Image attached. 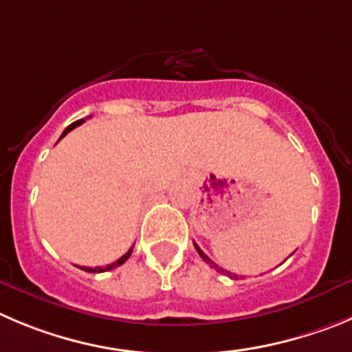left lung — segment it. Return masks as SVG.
I'll return each mask as SVG.
<instances>
[{
	"label": "left lung",
	"mask_w": 352,
	"mask_h": 352,
	"mask_svg": "<svg viewBox=\"0 0 352 352\" xmlns=\"http://www.w3.org/2000/svg\"><path fill=\"white\" fill-rule=\"evenodd\" d=\"M193 246H195V250H197V253H199V254H201V258H202V260H204V262H206V263H209V265H211V267H214V269H216V270H218V272H221V274H227V276H230V272H228V270H223V269H220V267L216 265V263H214V262H212L211 258H209V256H208V254H206V253H204V251H202V250H201V248H199V246H197V244L193 243ZM232 277H234V279H237V276H232Z\"/></svg>",
	"instance_id": "8db88e82"
}]
</instances>
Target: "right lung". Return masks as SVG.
Wrapping results in <instances>:
<instances>
[{"label":"right lung","instance_id":"obj_1","mask_svg":"<svg viewBox=\"0 0 352 352\" xmlns=\"http://www.w3.org/2000/svg\"><path fill=\"white\" fill-rule=\"evenodd\" d=\"M83 122H85V120H83V118H82V120H76V122H73V124H71V125H67V127L64 129L63 136L59 138V141L63 140L64 136H66L67 132H69V131H73V129H75V127H78V125H82ZM132 248H134V246H132ZM132 248H131V250L127 251V253L124 254V256H120V258H118L117 262L109 263V265H106V267H94V269H92V267H80V269H82V270H85V272H94V274H96V272H104V270H111V269H115V267H120L122 263H124V262H127V258L131 256V253H132Z\"/></svg>","mask_w":352,"mask_h":352}]
</instances>
